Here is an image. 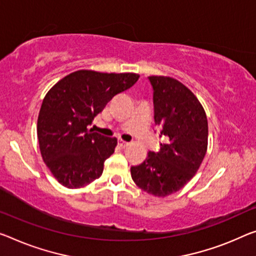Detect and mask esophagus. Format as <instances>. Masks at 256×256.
I'll return each instance as SVG.
<instances>
[{
	"instance_id": "obj_1",
	"label": "esophagus",
	"mask_w": 256,
	"mask_h": 256,
	"mask_svg": "<svg viewBox=\"0 0 256 256\" xmlns=\"http://www.w3.org/2000/svg\"><path fill=\"white\" fill-rule=\"evenodd\" d=\"M118 144H119V146H120V148H127L128 145H129L128 142L122 140H118Z\"/></svg>"
}]
</instances>
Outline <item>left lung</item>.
I'll list each match as a JSON object with an SVG mask.
<instances>
[{
    "mask_svg": "<svg viewBox=\"0 0 256 256\" xmlns=\"http://www.w3.org/2000/svg\"><path fill=\"white\" fill-rule=\"evenodd\" d=\"M153 88L154 122L159 129L158 152L150 151L130 168L137 186L164 198L194 178L205 158L208 122L202 105L190 89L170 76H148Z\"/></svg>",
    "mask_w": 256,
    "mask_h": 256,
    "instance_id": "8db88e82",
    "label": "left lung"
}]
</instances>
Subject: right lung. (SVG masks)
Returning <instances> with one entry per match:
<instances>
[{"label":"right lung","mask_w":256,"mask_h":256,"mask_svg":"<svg viewBox=\"0 0 256 256\" xmlns=\"http://www.w3.org/2000/svg\"><path fill=\"white\" fill-rule=\"evenodd\" d=\"M138 78L136 73L80 70L46 92L38 118V140L43 161L62 186L84 188L102 175L118 140L92 132L88 126Z\"/></svg>","instance_id":"right-lung-1"}]
</instances>
